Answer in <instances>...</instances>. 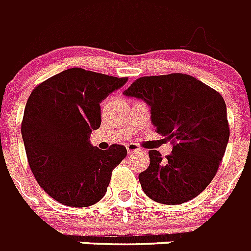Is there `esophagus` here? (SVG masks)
I'll return each instance as SVG.
<instances>
[{"mask_svg":"<svg viewBox=\"0 0 251 251\" xmlns=\"http://www.w3.org/2000/svg\"><path fill=\"white\" fill-rule=\"evenodd\" d=\"M126 147H127L128 154H132V153H138L142 151L141 147H139V146H137L136 143H128Z\"/></svg>","mask_w":251,"mask_h":251,"instance_id":"34e87169","label":"esophagus"}]
</instances>
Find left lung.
Returning a JSON list of instances; mask_svg holds the SVG:
<instances>
[{
	"mask_svg": "<svg viewBox=\"0 0 251 251\" xmlns=\"http://www.w3.org/2000/svg\"><path fill=\"white\" fill-rule=\"evenodd\" d=\"M124 97L143 100L157 133L172 145L162 158L151 150L150 167L139 182L153 201L178 205L192 200L210 185L229 142L224 98L191 75L175 74L137 79Z\"/></svg>",
	"mask_w": 251,
	"mask_h": 251,
	"instance_id": "left-lung-1",
	"label": "left lung"
}]
</instances>
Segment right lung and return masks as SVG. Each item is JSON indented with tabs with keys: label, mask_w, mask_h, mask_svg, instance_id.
I'll return each mask as SVG.
<instances>
[{
	"label": "right lung",
	"mask_w": 251,
	"mask_h": 251,
	"mask_svg": "<svg viewBox=\"0 0 251 251\" xmlns=\"http://www.w3.org/2000/svg\"><path fill=\"white\" fill-rule=\"evenodd\" d=\"M127 80L73 68L49 77L28 97L21 124L26 156L39 185L57 202L86 207L105 195L127 150H99L90 134L100 127L101 100Z\"/></svg>",
	"instance_id": "add662e5"
}]
</instances>
